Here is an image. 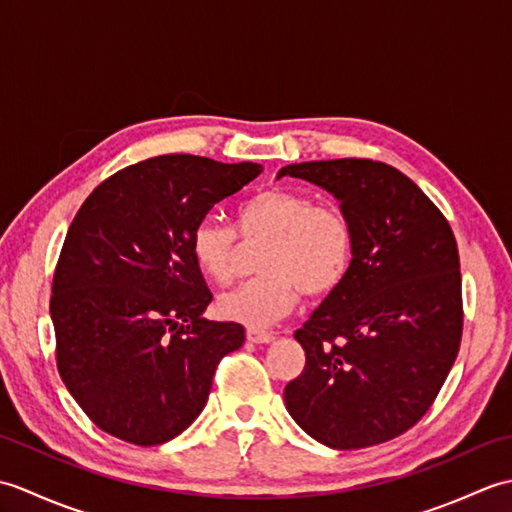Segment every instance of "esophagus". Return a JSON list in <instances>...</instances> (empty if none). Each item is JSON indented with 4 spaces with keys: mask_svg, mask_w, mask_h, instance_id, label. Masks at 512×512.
I'll return each mask as SVG.
<instances>
[{
    "mask_svg": "<svg viewBox=\"0 0 512 512\" xmlns=\"http://www.w3.org/2000/svg\"><path fill=\"white\" fill-rule=\"evenodd\" d=\"M246 336L250 343H257V345H264V343H273L275 341V334L273 332H266V330H259V328H248Z\"/></svg>",
    "mask_w": 512,
    "mask_h": 512,
    "instance_id": "esophagus-1",
    "label": "esophagus"
}]
</instances>
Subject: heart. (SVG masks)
<instances>
[{
	"instance_id": "1",
	"label": "heart",
	"mask_w": 512,
	"mask_h": 512,
	"mask_svg": "<svg viewBox=\"0 0 512 512\" xmlns=\"http://www.w3.org/2000/svg\"><path fill=\"white\" fill-rule=\"evenodd\" d=\"M237 233L264 239L257 277L217 301L224 319L264 328L306 297H325L343 284L354 257V231L347 215L288 189H266L237 206ZM191 255L206 277L226 284L235 273V231L204 217L191 231Z\"/></svg>"
}]
</instances>
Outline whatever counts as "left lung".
<instances>
[{
  "instance_id": "8db88e82",
  "label": "left lung",
  "mask_w": 512,
  "mask_h": 512,
  "mask_svg": "<svg viewBox=\"0 0 512 512\" xmlns=\"http://www.w3.org/2000/svg\"><path fill=\"white\" fill-rule=\"evenodd\" d=\"M332 193L354 231L343 284L295 332L306 367L286 409L330 449H363L411 429L447 380L462 339V277L449 222L383 162H299L277 178Z\"/></svg>"
}]
</instances>
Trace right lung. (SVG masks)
Here are the masks:
<instances>
[{
  "instance_id": "add662e5",
  "label": "right lung",
  "mask_w": 512,
  "mask_h": 512,
  "mask_svg": "<svg viewBox=\"0 0 512 512\" xmlns=\"http://www.w3.org/2000/svg\"><path fill=\"white\" fill-rule=\"evenodd\" d=\"M262 169L149 158L101 182L72 220L50 299L57 365L110 436L138 447L180 436L209 400L217 363L244 345L239 323L204 319L213 295L189 239Z\"/></svg>"
}]
</instances>
